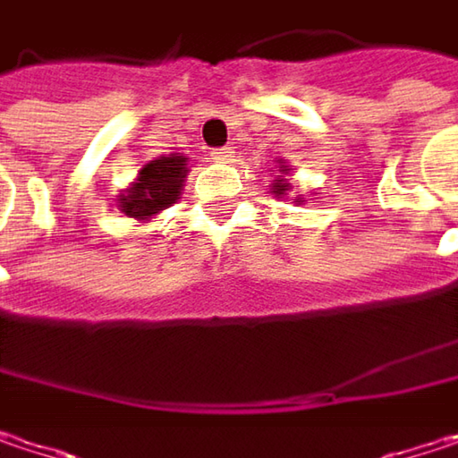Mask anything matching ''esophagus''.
I'll list each match as a JSON object with an SVG mask.
<instances>
[{
    "label": "esophagus",
    "mask_w": 458,
    "mask_h": 458,
    "mask_svg": "<svg viewBox=\"0 0 458 458\" xmlns=\"http://www.w3.org/2000/svg\"><path fill=\"white\" fill-rule=\"evenodd\" d=\"M211 156L213 161H232V158H234V150H232V148H216Z\"/></svg>",
    "instance_id": "1"
}]
</instances>
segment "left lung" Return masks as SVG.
<instances>
[{
    "instance_id": "left-lung-1",
    "label": "left lung",
    "mask_w": 458,
    "mask_h": 458,
    "mask_svg": "<svg viewBox=\"0 0 458 458\" xmlns=\"http://www.w3.org/2000/svg\"><path fill=\"white\" fill-rule=\"evenodd\" d=\"M278 172H281V174H278L276 180H274V184H271V192H274L276 198H284V195H286V192L292 190V182L286 180V174H289V169L284 166V161H281V166H278ZM297 203H305V200H302V198H297Z\"/></svg>"
}]
</instances>
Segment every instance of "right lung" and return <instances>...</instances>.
<instances>
[{
  "instance_id": "obj_1",
  "label": "right lung",
  "mask_w": 458,
  "mask_h": 458,
  "mask_svg": "<svg viewBox=\"0 0 458 458\" xmlns=\"http://www.w3.org/2000/svg\"><path fill=\"white\" fill-rule=\"evenodd\" d=\"M187 158L184 156H161L156 161H148L138 172V180L127 190L116 195L119 211L127 213L130 218L148 221L150 216L169 208L180 200L182 182L187 177Z\"/></svg>"
}]
</instances>
